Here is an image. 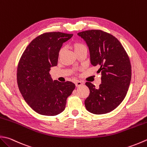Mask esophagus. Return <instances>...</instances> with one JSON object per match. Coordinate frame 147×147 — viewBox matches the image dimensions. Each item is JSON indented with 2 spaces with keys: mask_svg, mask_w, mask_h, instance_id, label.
I'll return each instance as SVG.
<instances>
[{
  "mask_svg": "<svg viewBox=\"0 0 147 147\" xmlns=\"http://www.w3.org/2000/svg\"><path fill=\"white\" fill-rule=\"evenodd\" d=\"M75 85H76V87H80V86L83 85V82H81V81H77L75 83Z\"/></svg>",
  "mask_w": 147,
  "mask_h": 147,
  "instance_id": "esophagus-1",
  "label": "esophagus"
}]
</instances>
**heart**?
Masks as SVG:
<instances>
[{
  "instance_id": "obj_1",
  "label": "heart",
  "mask_w": 147,
  "mask_h": 147,
  "mask_svg": "<svg viewBox=\"0 0 147 147\" xmlns=\"http://www.w3.org/2000/svg\"><path fill=\"white\" fill-rule=\"evenodd\" d=\"M73 48L74 49V52L76 53L78 51H79L80 50H84V49H87V47L83 44L82 42H75L73 43ZM62 51V49L60 50L59 51V56L60 55V54H61Z\"/></svg>"
}]
</instances>
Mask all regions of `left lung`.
I'll list each match as a JSON object with an SVG mask.
<instances>
[{
    "mask_svg": "<svg viewBox=\"0 0 147 147\" xmlns=\"http://www.w3.org/2000/svg\"><path fill=\"white\" fill-rule=\"evenodd\" d=\"M87 43L91 64L100 67L101 83L99 87L90 82L85 85L90 94L85 100L87 110L101 115L115 110L127 94L131 80L129 57L115 37L100 30L78 33Z\"/></svg>",
    "mask_w": 147,
    "mask_h": 147,
    "instance_id": "1",
    "label": "left lung"
}]
</instances>
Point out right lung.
Masks as SVG:
<instances>
[{
	"label": "right lung",
	"mask_w": 147,
	"mask_h": 147,
	"mask_svg": "<svg viewBox=\"0 0 147 147\" xmlns=\"http://www.w3.org/2000/svg\"><path fill=\"white\" fill-rule=\"evenodd\" d=\"M73 34L47 32L30 42L17 68V83L24 100L42 115L55 116L65 110L66 100L75 88L71 82L53 81L50 68L56 66L62 44Z\"/></svg>",
	"instance_id": "obj_1"
}]
</instances>
